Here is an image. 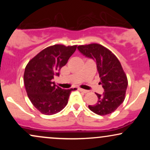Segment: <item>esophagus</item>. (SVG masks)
<instances>
[{
	"instance_id": "1",
	"label": "esophagus",
	"mask_w": 150,
	"mask_h": 150,
	"mask_svg": "<svg viewBox=\"0 0 150 150\" xmlns=\"http://www.w3.org/2000/svg\"><path fill=\"white\" fill-rule=\"evenodd\" d=\"M78 90H80V92H83V93H87V92H88V91L86 90V89H81V88H79Z\"/></svg>"
}]
</instances>
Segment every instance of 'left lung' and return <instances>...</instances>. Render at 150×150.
<instances>
[{"label": "left lung", "mask_w": 150, "mask_h": 150, "mask_svg": "<svg viewBox=\"0 0 150 150\" xmlns=\"http://www.w3.org/2000/svg\"><path fill=\"white\" fill-rule=\"evenodd\" d=\"M82 55L95 61L100 82L104 92L96 93L98 101L89 105L91 111L100 116L111 113L123 102L128 87V79L121 64L113 53L99 44L77 46Z\"/></svg>", "instance_id": "8db88e82"}]
</instances>
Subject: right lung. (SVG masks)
Listing matches in <instances>:
<instances>
[{
    "label": "right lung",
    "instance_id": "obj_1",
    "mask_svg": "<svg viewBox=\"0 0 150 150\" xmlns=\"http://www.w3.org/2000/svg\"><path fill=\"white\" fill-rule=\"evenodd\" d=\"M77 49V45L61 44L49 46L27 63L24 73V83L29 99L34 106L45 115L60 112L68 104L71 91L55 85L54 75L66 64Z\"/></svg>",
    "mask_w": 150,
    "mask_h": 150
}]
</instances>
